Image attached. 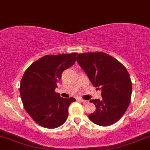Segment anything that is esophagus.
<instances>
[{"mask_svg": "<svg viewBox=\"0 0 150 150\" xmlns=\"http://www.w3.org/2000/svg\"><path fill=\"white\" fill-rule=\"evenodd\" d=\"M79 100H80L81 102H82V103H88V101L84 100V99H79Z\"/></svg>", "mask_w": 150, "mask_h": 150, "instance_id": "esophagus-1", "label": "esophagus"}]
</instances>
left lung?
<instances>
[{
  "label": "left lung",
  "mask_w": 150,
  "mask_h": 150,
  "mask_svg": "<svg viewBox=\"0 0 150 150\" xmlns=\"http://www.w3.org/2000/svg\"><path fill=\"white\" fill-rule=\"evenodd\" d=\"M76 61L102 99H90L96 110L88 117L93 123L107 127L117 122L126 112L131 100L132 83L125 67L105 53L78 54Z\"/></svg>",
  "instance_id": "obj_1"
}]
</instances>
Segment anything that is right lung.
<instances>
[{
    "mask_svg": "<svg viewBox=\"0 0 150 150\" xmlns=\"http://www.w3.org/2000/svg\"><path fill=\"white\" fill-rule=\"evenodd\" d=\"M76 53L45 55L25 71L20 83L24 108L40 126L55 129L68 117V108L74 98L64 99L55 92L64 70L76 62Z\"/></svg>",
    "mask_w": 150,
    "mask_h": 150,
    "instance_id": "obj_1",
    "label": "right lung"
}]
</instances>
